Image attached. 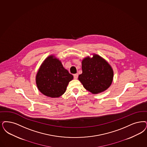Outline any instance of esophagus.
<instances>
[{"mask_svg": "<svg viewBox=\"0 0 147 147\" xmlns=\"http://www.w3.org/2000/svg\"><path fill=\"white\" fill-rule=\"evenodd\" d=\"M78 78V74H74V79H77Z\"/></svg>", "mask_w": 147, "mask_h": 147, "instance_id": "1", "label": "esophagus"}]
</instances>
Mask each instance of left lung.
<instances>
[{"instance_id":"obj_1","label":"left lung","mask_w":147,"mask_h":147,"mask_svg":"<svg viewBox=\"0 0 147 147\" xmlns=\"http://www.w3.org/2000/svg\"><path fill=\"white\" fill-rule=\"evenodd\" d=\"M82 71L78 79L84 88L93 94L105 91L112 84L114 74L112 67L98 55L82 59Z\"/></svg>"}]
</instances>
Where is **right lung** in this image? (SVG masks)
<instances>
[{"label": "right lung", "mask_w": 147, "mask_h": 147, "mask_svg": "<svg viewBox=\"0 0 147 147\" xmlns=\"http://www.w3.org/2000/svg\"><path fill=\"white\" fill-rule=\"evenodd\" d=\"M73 76L63 67L61 62L50 55L42 63L36 76V84L42 94L58 98L65 92Z\"/></svg>", "instance_id": "add662e5"}]
</instances>
